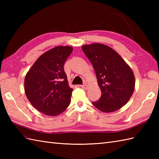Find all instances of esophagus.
I'll return each instance as SVG.
<instances>
[{
    "instance_id": "obj_1",
    "label": "esophagus",
    "mask_w": 159,
    "mask_h": 159,
    "mask_svg": "<svg viewBox=\"0 0 159 159\" xmlns=\"http://www.w3.org/2000/svg\"><path fill=\"white\" fill-rule=\"evenodd\" d=\"M81 87L83 89H85V90H86V89H87V88H88V86H87V85H81Z\"/></svg>"
}]
</instances>
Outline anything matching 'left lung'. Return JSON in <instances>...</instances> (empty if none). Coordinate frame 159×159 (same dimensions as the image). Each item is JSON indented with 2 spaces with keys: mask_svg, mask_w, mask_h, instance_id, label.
Masks as SVG:
<instances>
[{
  "mask_svg": "<svg viewBox=\"0 0 159 159\" xmlns=\"http://www.w3.org/2000/svg\"><path fill=\"white\" fill-rule=\"evenodd\" d=\"M82 49L92 64L102 92L93 105L104 113L119 110L134 92L133 72L119 54L107 45L94 43L83 46Z\"/></svg>",
  "mask_w": 159,
  "mask_h": 159,
  "instance_id": "1",
  "label": "left lung"
}]
</instances>
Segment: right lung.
<instances>
[{
    "mask_svg": "<svg viewBox=\"0 0 159 159\" xmlns=\"http://www.w3.org/2000/svg\"><path fill=\"white\" fill-rule=\"evenodd\" d=\"M72 50L69 46L48 50L26 74V96L37 110L46 116H58L70 105L73 89L68 85L63 66Z\"/></svg>",
    "mask_w": 159,
    "mask_h": 159,
    "instance_id": "obj_1",
    "label": "right lung"
}]
</instances>
